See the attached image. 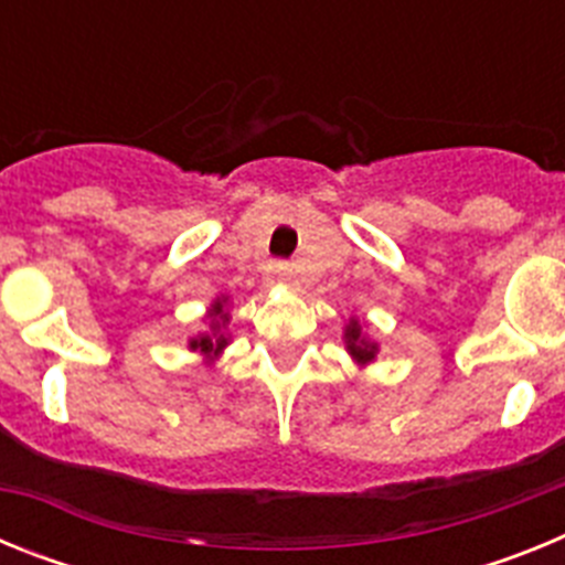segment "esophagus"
Wrapping results in <instances>:
<instances>
[{
  "mask_svg": "<svg viewBox=\"0 0 565 565\" xmlns=\"http://www.w3.org/2000/svg\"><path fill=\"white\" fill-rule=\"evenodd\" d=\"M277 274H279V279H291V268L282 266V263L277 266Z\"/></svg>",
  "mask_w": 565,
  "mask_h": 565,
  "instance_id": "esophagus-1",
  "label": "esophagus"
}]
</instances>
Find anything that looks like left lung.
<instances>
[{"instance_id":"1","label":"left lung","mask_w":565,"mask_h":565,"mask_svg":"<svg viewBox=\"0 0 565 565\" xmlns=\"http://www.w3.org/2000/svg\"><path fill=\"white\" fill-rule=\"evenodd\" d=\"M359 331H362L359 322H351V326H348V333H344V339H348V351H351L359 362H371L373 353H376V344L364 342V339L359 337Z\"/></svg>"}]
</instances>
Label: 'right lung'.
<instances>
[{
	"label": "right lung",
	"instance_id": "add662e5",
	"mask_svg": "<svg viewBox=\"0 0 565 565\" xmlns=\"http://www.w3.org/2000/svg\"><path fill=\"white\" fill-rule=\"evenodd\" d=\"M214 317H217V322H214V337H201V339H194L192 342V348H201V351H206V353H212V351H221L223 344H226V337H223V333H217L221 331V322H226V313H223V302H214Z\"/></svg>",
	"mask_w": 565,
	"mask_h": 565
}]
</instances>
